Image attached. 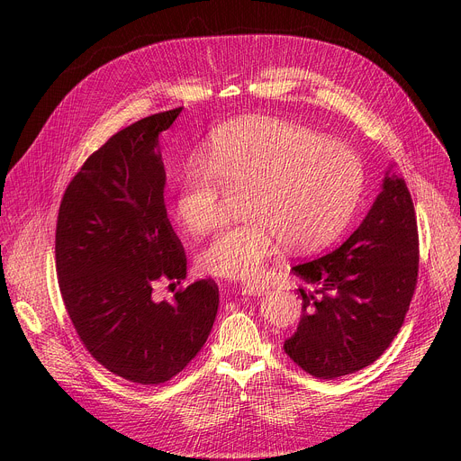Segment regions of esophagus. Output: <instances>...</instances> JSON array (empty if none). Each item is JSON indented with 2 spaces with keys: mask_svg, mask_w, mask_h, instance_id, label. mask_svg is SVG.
Returning <instances> with one entry per match:
<instances>
[{
  "mask_svg": "<svg viewBox=\"0 0 461 461\" xmlns=\"http://www.w3.org/2000/svg\"><path fill=\"white\" fill-rule=\"evenodd\" d=\"M240 290L244 295H265L270 288L265 285H244Z\"/></svg>",
  "mask_w": 461,
  "mask_h": 461,
  "instance_id": "obj_1",
  "label": "esophagus"
}]
</instances>
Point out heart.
Instances as JSON below:
<instances>
[{"label": "heart", "instance_id": "heart-1", "mask_svg": "<svg viewBox=\"0 0 461 461\" xmlns=\"http://www.w3.org/2000/svg\"><path fill=\"white\" fill-rule=\"evenodd\" d=\"M205 160L189 162L173 201L176 222L201 235L222 221V187L248 189L240 224L224 228L203 249L199 267L222 279L253 281L281 242L315 251L350 224L365 187L359 155L299 123L249 116L219 127Z\"/></svg>", "mask_w": 461, "mask_h": 461}]
</instances>
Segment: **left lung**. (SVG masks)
Returning a JSON list of instances; mask_svg holds the SVG:
<instances>
[{
	"mask_svg": "<svg viewBox=\"0 0 461 461\" xmlns=\"http://www.w3.org/2000/svg\"><path fill=\"white\" fill-rule=\"evenodd\" d=\"M384 173L359 228L334 251L292 268L303 315L285 352L308 374L334 379L374 363L398 336L418 281V226L407 184Z\"/></svg>",
	"mask_w": 461,
	"mask_h": 461,
	"instance_id": "1",
	"label": "left lung"
}]
</instances>
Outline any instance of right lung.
<instances>
[{"mask_svg": "<svg viewBox=\"0 0 461 461\" xmlns=\"http://www.w3.org/2000/svg\"><path fill=\"white\" fill-rule=\"evenodd\" d=\"M182 107L118 131L65 189L56 224L59 292L91 356L109 372L160 384L204 347L219 288L201 279L171 301L160 281L185 279L184 248L164 204L160 133Z\"/></svg>", "mask_w": 461, "mask_h": 461, "instance_id": "obj_1", "label": "right lung"}]
</instances>
